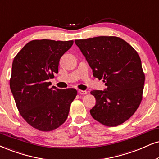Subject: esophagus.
<instances>
[{
	"instance_id": "34e87169",
	"label": "esophagus",
	"mask_w": 159,
	"mask_h": 159,
	"mask_svg": "<svg viewBox=\"0 0 159 159\" xmlns=\"http://www.w3.org/2000/svg\"><path fill=\"white\" fill-rule=\"evenodd\" d=\"M78 93L80 94H87V92L86 91H84V90H78Z\"/></svg>"
}]
</instances>
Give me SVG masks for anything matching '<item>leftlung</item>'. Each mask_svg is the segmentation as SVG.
<instances>
[{
  "instance_id": "1",
  "label": "left lung",
  "mask_w": 159,
  "mask_h": 159,
  "mask_svg": "<svg viewBox=\"0 0 159 159\" xmlns=\"http://www.w3.org/2000/svg\"><path fill=\"white\" fill-rule=\"evenodd\" d=\"M75 43L92 69L93 76L105 82L106 89L93 90L96 104L90 110L104 125L117 126L128 120L141 103L144 74L137 52L116 37L75 39Z\"/></svg>"
}]
</instances>
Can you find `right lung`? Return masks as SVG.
I'll return each mask as SVG.
<instances>
[{
	"instance_id": "right-lung-1",
	"label": "right lung",
	"mask_w": 159,
	"mask_h": 159,
	"mask_svg": "<svg viewBox=\"0 0 159 159\" xmlns=\"http://www.w3.org/2000/svg\"><path fill=\"white\" fill-rule=\"evenodd\" d=\"M73 44V40H32L13 60L10 89L20 114L36 129L51 131L67 120L77 91L49 88L48 80L58 73L60 59Z\"/></svg>"
}]
</instances>
